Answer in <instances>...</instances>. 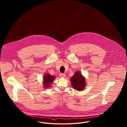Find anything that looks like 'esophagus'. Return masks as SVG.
I'll list each match as a JSON object with an SVG mask.
<instances>
[{"instance_id":"obj_1","label":"esophagus","mask_w":127,"mask_h":127,"mask_svg":"<svg viewBox=\"0 0 127 127\" xmlns=\"http://www.w3.org/2000/svg\"><path fill=\"white\" fill-rule=\"evenodd\" d=\"M60 76L61 77H64L66 76V75L65 74H63V73H61V74H60Z\"/></svg>"}]
</instances>
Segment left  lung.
I'll return each instance as SVG.
<instances>
[{
  "label": "left lung",
  "instance_id": "left-lung-1",
  "mask_svg": "<svg viewBox=\"0 0 127 127\" xmlns=\"http://www.w3.org/2000/svg\"><path fill=\"white\" fill-rule=\"evenodd\" d=\"M72 86L78 91L83 90L86 86V78L80 71H76L70 78Z\"/></svg>",
  "mask_w": 127,
  "mask_h": 127
}]
</instances>
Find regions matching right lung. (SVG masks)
<instances>
[{"label":"right lung","instance_id":"right-lung-1","mask_svg":"<svg viewBox=\"0 0 127 127\" xmlns=\"http://www.w3.org/2000/svg\"><path fill=\"white\" fill-rule=\"evenodd\" d=\"M55 76H52L50 74L46 73L43 76V86L44 89L49 88L54 81Z\"/></svg>","mask_w":127,"mask_h":127}]
</instances>
